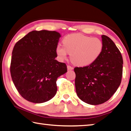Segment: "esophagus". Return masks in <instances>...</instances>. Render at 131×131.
<instances>
[{
	"instance_id": "obj_1",
	"label": "esophagus",
	"mask_w": 131,
	"mask_h": 131,
	"mask_svg": "<svg viewBox=\"0 0 131 131\" xmlns=\"http://www.w3.org/2000/svg\"><path fill=\"white\" fill-rule=\"evenodd\" d=\"M67 68H68V70H73V68L72 67V66L70 65H68Z\"/></svg>"
}]
</instances>
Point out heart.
<instances>
[{
	"label": "heart",
	"instance_id": "b5f03b06",
	"mask_svg": "<svg viewBox=\"0 0 131 131\" xmlns=\"http://www.w3.org/2000/svg\"><path fill=\"white\" fill-rule=\"evenodd\" d=\"M63 46L58 45L57 55L61 59L66 58L68 53L72 62L78 66H88L96 61L101 55L103 43L98 38H91L81 34H72L62 40Z\"/></svg>",
	"mask_w": 131,
	"mask_h": 131
}]
</instances>
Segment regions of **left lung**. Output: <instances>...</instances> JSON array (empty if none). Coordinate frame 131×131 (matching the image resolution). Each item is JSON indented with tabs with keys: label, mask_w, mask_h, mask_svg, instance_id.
<instances>
[{
	"label": "left lung",
	"mask_w": 131,
	"mask_h": 131,
	"mask_svg": "<svg viewBox=\"0 0 131 131\" xmlns=\"http://www.w3.org/2000/svg\"><path fill=\"white\" fill-rule=\"evenodd\" d=\"M103 49L93 63L75 67V85L78 97L90 105H99L111 99L117 90L123 75V57L110 38L103 35Z\"/></svg>",
	"instance_id": "obj_1"
}]
</instances>
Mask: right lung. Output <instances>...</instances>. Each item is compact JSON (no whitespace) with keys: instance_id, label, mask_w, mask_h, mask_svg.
<instances>
[{"instance_id":"add662e5","label":"right lung","mask_w":131,"mask_h":131,"mask_svg":"<svg viewBox=\"0 0 131 131\" xmlns=\"http://www.w3.org/2000/svg\"><path fill=\"white\" fill-rule=\"evenodd\" d=\"M61 35L55 31H32L16 43L10 65L12 80L26 100L42 103L55 96L57 78L67 72L55 59Z\"/></svg>"}]
</instances>
